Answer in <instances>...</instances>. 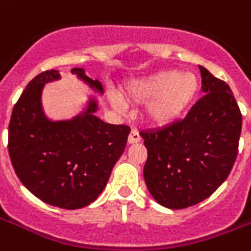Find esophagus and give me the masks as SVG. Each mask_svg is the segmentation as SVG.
Instances as JSON below:
<instances>
[{"label":"esophagus","instance_id":"34e87169","mask_svg":"<svg viewBox=\"0 0 251 251\" xmlns=\"http://www.w3.org/2000/svg\"><path fill=\"white\" fill-rule=\"evenodd\" d=\"M141 141V136L136 129L130 130L129 136H128V144H137Z\"/></svg>","mask_w":251,"mask_h":251}]
</instances>
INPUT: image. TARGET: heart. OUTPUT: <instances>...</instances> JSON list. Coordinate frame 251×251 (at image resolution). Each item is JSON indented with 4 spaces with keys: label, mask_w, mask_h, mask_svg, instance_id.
<instances>
[{
    "label": "heart",
    "mask_w": 251,
    "mask_h": 251,
    "mask_svg": "<svg viewBox=\"0 0 251 251\" xmlns=\"http://www.w3.org/2000/svg\"><path fill=\"white\" fill-rule=\"evenodd\" d=\"M199 80L192 73L164 70L130 82L123 92L124 100L142 103L151 100L146 107V118L155 126L175 123L195 99Z\"/></svg>",
    "instance_id": "obj_1"
}]
</instances>
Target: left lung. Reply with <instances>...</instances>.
Listing matches in <instances>:
<instances>
[{
    "label": "left lung",
    "instance_id": "obj_1",
    "mask_svg": "<svg viewBox=\"0 0 251 251\" xmlns=\"http://www.w3.org/2000/svg\"><path fill=\"white\" fill-rule=\"evenodd\" d=\"M200 97L183 119L140 132L148 149L144 177L151 196L185 209L212 195L228 177L239 152L242 115L225 80L204 66Z\"/></svg>",
    "mask_w": 251,
    "mask_h": 251
}]
</instances>
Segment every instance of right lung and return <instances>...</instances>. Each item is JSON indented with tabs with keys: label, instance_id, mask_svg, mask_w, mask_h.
Instances as JSON below:
<instances>
[{
	"label": "right lung",
	"instance_id": "1",
	"mask_svg": "<svg viewBox=\"0 0 251 251\" xmlns=\"http://www.w3.org/2000/svg\"><path fill=\"white\" fill-rule=\"evenodd\" d=\"M72 73L102 93V84L88 78L83 69L74 68ZM59 78L57 70H46L23 91L10 119L9 154L16 176L33 195L53 206L79 209L102 192L130 128L93 115L95 100L72 121L47 119L41 103L43 86Z\"/></svg>",
	"mask_w": 251,
	"mask_h": 251
}]
</instances>
